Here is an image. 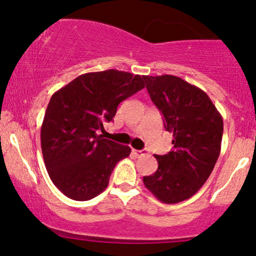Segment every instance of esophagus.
<instances>
[{
	"mask_svg": "<svg viewBox=\"0 0 256 256\" xmlns=\"http://www.w3.org/2000/svg\"><path fill=\"white\" fill-rule=\"evenodd\" d=\"M132 152H134V154L136 155V156H143V155L146 154V150H144V149H143V150H137V149H132Z\"/></svg>",
	"mask_w": 256,
	"mask_h": 256,
	"instance_id": "34e87169",
	"label": "esophagus"
}]
</instances>
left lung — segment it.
<instances>
[{
	"mask_svg": "<svg viewBox=\"0 0 256 256\" xmlns=\"http://www.w3.org/2000/svg\"><path fill=\"white\" fill-rule=\"evenodd\" d=\"M164 125L173 134L172 150L155 155L158 170L143 177L146 189L164 204H178L201 189L212 173L224 122L207 94L176 76H143Z\"/></svg>",
	"mask_w": 256,
	"mask_h": 256,
	"instance_id": "obj_1",
	"label": "left lung"
}]
</instances>
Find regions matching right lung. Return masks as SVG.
<instances>
[{
	"label": "right lung",
	"mask_w": 256,
	"mask_h": 256,
	"mask_svg": "<svg viewBox=\"0 0 256 256\" xmlns=\"http://www.w3.org/2000/svg\"><path fill=\"white\" fill-rule=\"evenodd\" d=\"M144 86L140 76L107 70L79 76L52 96L40 146L49 177L64 195L88 201L108 186L114 167L131 149L98 132L113 120L120 102Z\"/></svg>",
	"instance_id": "add662e5"
}]
</instances>
